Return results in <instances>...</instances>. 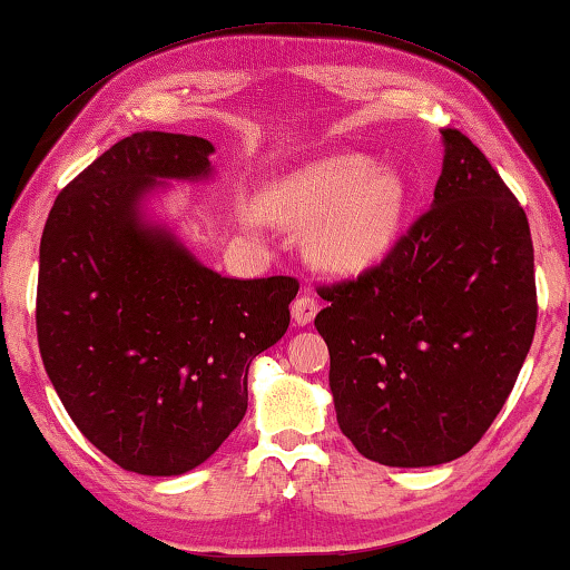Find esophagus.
Returning a JSON list of instances; mask_svg holds the SVG:
<instances>
[{
    "label": "esophagus",
    "mask_w": 570,
    "mask_h": 570,
    "mask_svg": "<svg viewBox=\"0 0 570 570\" xmlns=\"http://www.w3.org/2000/svg\"><path fill=\"white\" fill-rule=\"evenodd\" d=\"M291 312H293L295 324H301V327H303V324H312L316 312H320V301H316L314 293L306 287V291H303L298 298L293 301Z\"/></svg>",
    "instance_id": "34e87169"
}]
</instances>
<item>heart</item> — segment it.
I'll return each instance as SVG.
<instances>
[{"mask_svg": "<svg viewBox=\"0 0 570 570\" xmlns=\"http://www.w3.org/2000/svg\"><path fill=\"white\" fill-rule=\"evenodd\" d=\"M405 183L374 167L361 154L314 161L269 190L267 209L285 222H308L324 213L314 230V250L335 269H364L387 254L405 214Z\"/></svg>", "mask_w": 570, "mask_h": 570, "instance_id": "1", "label": "heart"}]
</instances>
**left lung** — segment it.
I'll return each instance as SVG.
<instances>
[{
  "label": "left lung",
  "instance_id": "1",
  "mask_svg": "<svg viewBox=\"0 0 570 570\" xmlns=\"http://www.w3.org/2000/svg\"><path fill=\"white\" fill-rule=\"evenodd\" d=\"M434 204L374 267L320 285L337 424L384 465H438L490 430L537 330L534 246L490 159L442 128Z\"/></svg>",
  "mask_w": 570,
  "mask_h": 570
}]
</instances>
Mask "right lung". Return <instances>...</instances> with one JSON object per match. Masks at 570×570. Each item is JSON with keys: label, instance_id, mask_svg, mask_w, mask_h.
<instances>
[{"label": "right lung", "instance_id": "obj_1", "mask_svg": "<svg viewBox=\"0 0 570 570\" xmlns=\"http://www.w3.org/2000/svg\"><path fill=\"white\" fill-rule=\"evenodd\" d=\"M214 146L140 130L70 180L41 235L36 332L83 438L125 471L186 474L248 409V366L291 324L295 277L230 279L138 219L157 177L209 175Z\"/></svg>", "mask_w": 570, "mask_h": 570}]
</instances>
